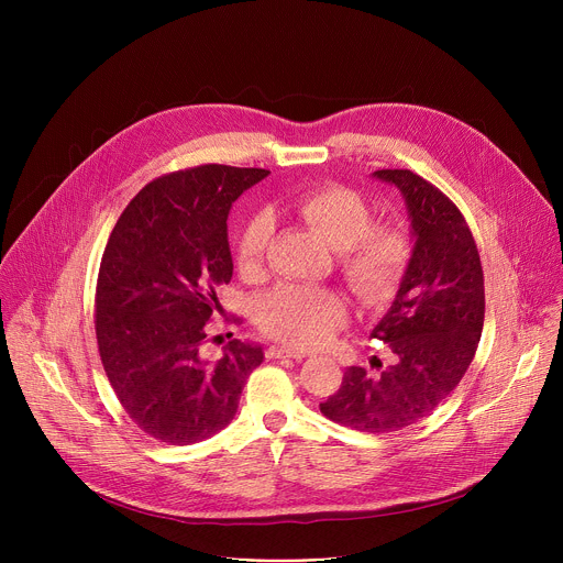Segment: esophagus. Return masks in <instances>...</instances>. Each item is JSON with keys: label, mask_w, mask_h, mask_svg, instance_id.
I'll return each instance as SVG.
<instances>
[{"label": "esophagus", "mask_w": 563, "mask_h": 563, "mask_svg": "<svg viewBox=\"0 0 563 563\" xmlns=\"http://www.w3.org/2000/svg\"><path fill=\"white\" fill-rule=\"evenodd\" d=\"M267 356L269 358H296V361H300V358H305V352L289 350V347H283V345H272L267 350Z\"/></svg>", "instance_id": "obj_1"}]
</instances>
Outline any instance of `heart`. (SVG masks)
<instances>
[{"instance_id": "b5f03b06", "label": "heart", "mask_w": 563, "mask_h": 563, "mask_svg": "<svg viewBox=\"0 0 563 563\" xmlns=\"http://www.w3.org/2000/svg\"><path fill=\"white\" fill-rule=\"evenodd\" d=\"M294 211L323 233L339 252V269L363 305L389 300L404 283L412 256L410 229L394 220L374 222L365 196L343 185H323L302 191ZM274 238L269 213H256L235 245V265L245 280H261ZM347 318V302L330 287L283 285L267 294L258 307L261 330L291 347L325 341Z\"/></svg>"}]
</instances>
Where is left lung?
Listing matches in <instances>:
<instances>
[{
  "label": "left lung",
  "instance_id": "8db88e82",
  "mask_svg": "<svg viewBox=\"0 0 563 563\" xmlns=\"http://www.w3.org/2000/svg\"><path fill=\"white\" fill-rule=\"evenodd\" d=\"M376 178L400 189L415 233V256L372 339L391 363L376 372L347 367L341 387L320 404L330 421L358 432H396L432 415L467 372L484 330V269L459 207L408 169Z\"/></svg>",
  "mask_w": 563,
  "mask_h": 563
}]
</instances>
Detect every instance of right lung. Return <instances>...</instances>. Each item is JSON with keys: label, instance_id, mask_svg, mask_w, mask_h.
<instances>
[{"label": "right lung", "instance_id": "obj_1", "mask_svg": "<svg viewBox=\"0 0 563 563\" xmlns=\"http://www.w3.org/2000/svg\"><path fill=\"white\" fill-rule=\"evenodd\" d=\"M265 169L200 165L155 178L126 205L102 254L96 336L109 383L148 437L191 445L227 428L263 350L231 341L200 350L233 274L227 216Z\"/></svg>", "mask_w": 563, "mask_h": 563}]
</instances>
